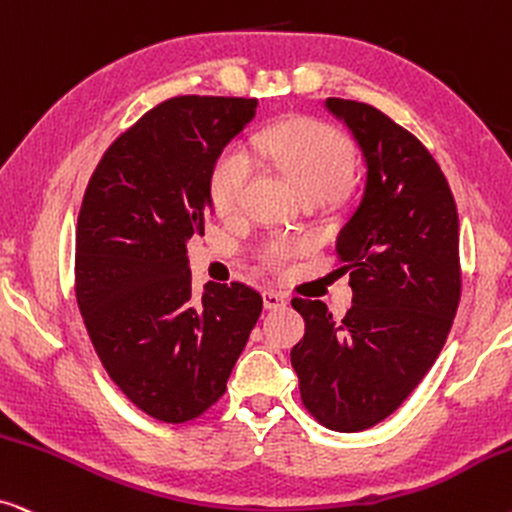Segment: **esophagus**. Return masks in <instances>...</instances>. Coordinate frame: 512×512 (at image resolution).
I'll use <instances>...</instances> for the list:
<instances>
[{"label":"esophagus","mask_w":512,"mask_h":512,"mask_svg":"<svg viewBox=\"0 0 512 512\" xmlns=\"http://www.w3.org/2000/svg\"><path fill=\"white\" fill-rule=\"evenodd\" d=\"M263 305L265 310H280L287 305V296L280 294V291H263Z\"/></svg>","instance_id":"1"}]
</instances>
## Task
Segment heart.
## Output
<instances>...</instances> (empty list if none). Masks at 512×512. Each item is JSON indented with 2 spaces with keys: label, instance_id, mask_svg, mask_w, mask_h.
Listing matches in <instances>:
<instances>
[{
  "label": "heart",
  "instance_id": "obj_1",
  "mask_svg": "<svg viewBox=\"0 0 512 512\" xmlns=\"http://www.w3.org/2000/svg\"><path fill=\"white\" fill-rule=\"evenodd\" d=\"M254 143L261 157L280 169L303 197L334 199L353 181V143L329 124L315 119H289L261 131ZM251 178L254 159L242 145H228L218 155L209 178L211 202L218 214H232L240 209ZM303 249V240L275 237L263 244L261 261L272 270H282Z\"/></svg>",
  "mask_w": 512,
  "mask_h": 512
}]
</instances>
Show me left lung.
Returning a JSON list of instances; mask_svg holds the SVG:
<instances>
[{
  "label": "left lung",
  "mask_w": 512,
  "mask_h": 512,
  "mask_svg": "<svg viewBox=\"0 0 512 512\" xmlns=\"http://www.w3.org/2000/svg\"><path fill=\"white\" fill-rule=\"evenodd\" d=\"M360 145L367 178L336 254L353 308L334 320L294 298L305 336L291 348L301 400L322 426L357 433L407 400L447 341L461 298L459 214L426 145L367 103L327 98Z\"/></svg>",
  "instance_id": "8db88e82"
}]
</instances>
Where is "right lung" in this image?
Returning a JSON list of instances; mask_svg holds the SVG:
<instances>
[{"instance_id":"obj_1","label":"right lung","mask_w":512,"mask_h":512,"mask_svg":"<svg viewBox=\"0 0 512 512\" xmlns=\"http://www.w3.org/2000/svg\"><path fill=\"white\" fill-rule=\"evenodd\" d=\"M256 98L178 96L126 129L86 185L75 291L117 388L164 423L202 416L225 393L263 298L247 284L192 291L188 240L214 211L209 178Z\"/></svg>"}]
</instances>
